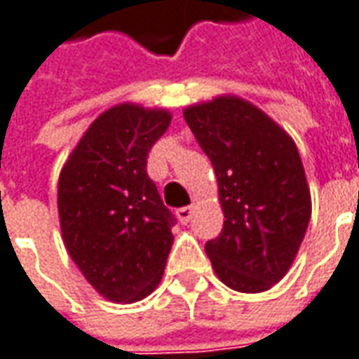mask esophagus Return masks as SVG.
I'll return each mask as SVG.
<instances>
[{
    "label": "esophagus",
    "mask_w": 359,
    "mask_h": 359,
    "mask_svg": "<svg viewBox=\"0 0 359 359\" xmlns=\"http://www.w3.org/2000/svg\"><path fill=\"white\" fill-rule=\"evenodd\" d=\"M175 215H177V219L182 221V223H189V219H191V215H194V209L191 208H180L177 211H175Z\"/></svg>",
    "instance_id": "1"
}]
</instances>
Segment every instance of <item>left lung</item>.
I'll return each mask as SVG.
<instances>
[{
    "label": "left lung",
    "instance_id": "obj_1",
    "mask_svg": "<svg viewBox=\"0 0 359 359\" xmlns=\"http://www.w3.org/2000/svg\"><path fill=\"white\" fill-rule=\"evenodd\" d=\"M184 118L211 160L225 215L205 243L213 271L233 290H269L290 269L312 211L297 144L237 96L185 108Z\"/></svg>",
    "mask_w": 359,
    "mask_h": 359
}]
</instances>
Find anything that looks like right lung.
<instances>
[{"label":"right lung","instance_id":"add662e5","mask_svg":"<svg viewBox=\"0 0 359 359\" xmlns=\"http://www.w3.org/2000/svg\"><path fill=\"white\" fill-rule=\"evenodd\" d=\"M172 114L116 104L84 132L59 175L65 247L84 278L112 302H136L162 280L175 217L146 172Z\"/></svg>","mask_w":359,"mask_h":359}]
</instances>
